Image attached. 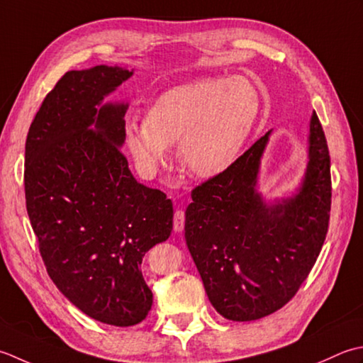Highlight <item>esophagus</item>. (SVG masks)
<instances>
[{
    "mask_svg": "<svg viewBox=\"0 0 363 363\" xmlns=\"http://www.w3.org/2000/svg\"><path fill=\"white\" fill-rule=\"evenodd\" d=\"M183 228H184V211L177 210L174 214V230L182 232Z\"/></svg>",
    "mask_w": 363,
    "mask_h": 363,
    "instance_id": "1",
    "label": "esophagus"
}]
</instances>
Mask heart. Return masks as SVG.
Wrapping results in <instances>:
<instances>
[{"mask_svg":"<svg viewBox=\"0 0 363 363\" xmlns=\"http://www.w3.org/2000/svg\"><path fill=\"white\" fill-rule=\"evenodd\" d=\"M258 113V94L244 78L211 77L174 87L152 103L145 122H128L125 144L144 172L179 145L183 166L199 177L223 172L235 160Z\"/></svg>","mask_w":363,"mask_h":363,"instance_id":"b5f03b06","label":"heart"}]
</instances>
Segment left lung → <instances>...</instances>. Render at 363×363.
I'll return each mask as SVG.
<instances>
[{
	"label": "left lung",
	"instance_id": "obj_1",
	"mask_svg": "<svg viewBox=\"0 0 363 363\" xmlns=\"http://www.w3.org/2000/svg\"><path fill=\"white\" fill-rule=\"evenodd\" d=\"M268 131L223 172L191 191L184 238L208 299L227 320L254 321L277 312L308 277L326 240L330 157L313 111L308 166L301 191L266 205L255 192Z\"/></svg>",
	"mask_w": 363,
	"mask_h": 363
}]
</instances>
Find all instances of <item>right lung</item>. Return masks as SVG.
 <instances>
[{
	"label": "right lung",
	"instance_id": "1",
	"mask_svg": "<svg viewBox=\"0 0 363 363\" xmlns=\"http://www.w3.org/2000/svg\"><path fill=\"white\" fill-rule=\"evenodd\" d=\"M133 72L70 70L43 99L25 145V199L48 276L81 312L109 326L145 320L140 263L172 230L164 192L135 180L121 147L125 105H103Z\"/></svg>",
	"mask_w": 363,
	"mask_h": 363
}]
</instances>
